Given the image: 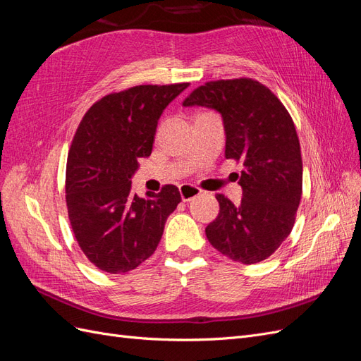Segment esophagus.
Returning a JSON list of instances; mask_svg holds the SVG:
<instances>
[{
  "label": "esophagus",
  "instance_id": "1",
  "mask_svg": "<svg viewBox=\"0 0 361 361\" xmlns=\"http://www.w3.org/2000/svg\"><path fill=\"white\" fill-rule=\"evenodd\" d=\"M179 191H180V197L183 202H190L194 197L200 195V192H202V190L199 187H194V185H191V183H182L179 187Z\"/></svg>",
  "mask_w": 361,
  "mask_h": 361
}]
</instances>
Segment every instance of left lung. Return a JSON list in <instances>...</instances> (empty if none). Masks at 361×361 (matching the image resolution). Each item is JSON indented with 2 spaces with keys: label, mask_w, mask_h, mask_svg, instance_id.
<instances>
[{
  "label": "left lung",
  "mask_w": 361,
  "mask_h": 361,
  "mask_svg": "<svg viewBox=\"0 0 361 361\" xmlns=\"http://www.w3.org/2000/svg\"><path fill=\"white\" fill-rule=\"evenodd\" d=\"M185 106L214 108L226 130V158L241 161L243 200L215 197L220 212L206 227L214 248L251 265L268 259L289 236L302 194L300 140L288 110L267 85L251 78L209 81Z\"/></svg>",
  "instance_id": "left-lung-1"
}]
</instances>
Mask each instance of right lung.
<instances>
[{
    "mask_svg": "<svg viewBox=\"0 0 361 361\" xmlns=\"http://www.w3.org/2000/svg\"><path fill=\"white\" fill-rule=\"evenodd\" d=\"M188 82L135 85L94 102L73 135L66 164V206L73 235L92 264L125 274L157 250L180 202L174 185L141 199L130 190L138 158L152 154L158 120Z\"/></svg>",
    "mask_w": 361,
    "mask_h": 361,
    "instance_id": "1",
    "label": "right lung"
}]
</instances>
